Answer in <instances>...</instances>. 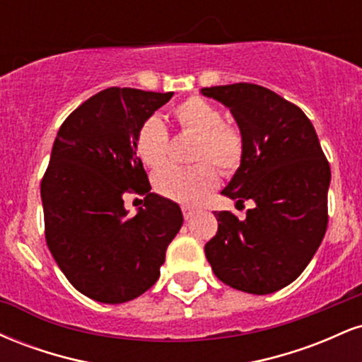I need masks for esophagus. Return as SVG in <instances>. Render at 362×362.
I'll return each mask as SVG.
<instances>
[{
  "label": "esophagus",
  "mask_w": 362,
  "mask_h": 362,
  "mask_svg": "<svg viewBox=\"0 0 362 362\" xmlns=\"http://www.w3.org/2000/svg\"><path fill=\"white\" fill-rule=\"evenodd\" d=\"M182 211H184V218L189 221V219H192L195 216V211L190 209V207H182Z\"/></svg>",
  "instance_id": "obj_1"
}]
</instances>
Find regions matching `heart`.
<instances>
[{
  "mask_svg": "<svg viewBox=\"0 0 362 362\" xmlns=\"http://www.w3.org/2000/svg\"><path fill=\"white\" fill-rule=\"evenodd\" d=\"M175 119L180 127L199 138L194 160L204 161L192 168L168 165L158 170L153 177V187L160 195L185 206H195L218 187L219 177L214 163L224 175H230L242 163L243 139L238 129L223 124V114L218 107L192 97L175 109ZM136 153L146 167H160L168 153V132L158 117H149L141 124L136 136ZM209 160V164L205 161Z\"/></svg>",
  "mask_w": 362,
  "mask_h": 362,
  "instance_id": "heart-1",
  "label": "heart"
}]
</instances>
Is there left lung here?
Listing matches in <instances>:
<instances>
[{
  "label": "left lung",
  "mask_w": 362,
  "mask_h": 362,
  "mask_svg": "<svg viewBox=\"0 0 362 362\" xmlns=\"http://www.w3.org/2000/svg\"><path fill=\"white\" fill-rule=\"evenodd\" d=\"M243 139L242 163L223 194L253 209L238 219L216 211L218 233L206 259L219 281L250 294L291 284L317 253L327 231L330 167L313 124L294 103L253 83L211 86Z\"/></svg>",
  "instance_id": "1"
}]
</instances>
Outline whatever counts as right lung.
Here are the masks:
<instances>
[{
	"label": "right lung",
	"instance_id": "right-lung-1",
	"mask_svg": "<svg viewBox=\"0 0 362 362\" xmlns=\"http://www.w3.org/2000/svg\"><path fill=\"white\" fill-rule=\"evenodd\" d=\"M173 91L107 88L62 122L40 184L45 240L68 281L90 300L119 305L160 277L170 242L180 231V206L151 192L136 153L141 124ZM145 195L129 218L123 194Z\"/></svg>",
	"mask_w": 362,
	"mask_h": 362
}]
</instances>
